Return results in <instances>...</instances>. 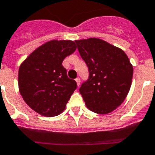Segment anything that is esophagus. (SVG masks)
I'll list each match as a JSON object with an SVG mask.
<instances>
[{"instance_id":"1","label":"esophagus","mask_w":155,"mask_h":155,"mask_svg":"<svg viewBox=\"0 0 155 155\" xmlns=\"http://www.w3.org/2000/svg\"><path fill=\"white\" fill-rule=\"evenodd\" d=\"M76 83H77L78 86H79V85H80V79H79V77L76 78Z\"/></svg>"}]
</instances>
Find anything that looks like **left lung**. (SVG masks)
Listing matches in <instances>:
<instances>
[{"label": "left lung", "mask_w": 155, "mask_h": 155, "mask_svg": "<svg viewBox=\"0 0 155 155\" xmlns=\"http://www.w3.org/2000/svg\"><path fill=\"white\" fill-rule=\"evenodd\" d=\"M75 42L89 70V79L79 88L86 107L99 114L112 112L124 101L131 86L133 66L127 55L99 38Z\"/></svg>", "instance_id": "8db88e82"}]
</instances>
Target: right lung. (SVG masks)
<instances>
[{"instance_id":"1","label":"right lung","mask_w":155,"mask_h":155,"mask_svg":"<svg viewBox=\"0 0 155 155\" xmlns=\"http://www.w3.org/2000/svg\"><path fill=\"white\" fill-rule=\"evenodd\" d=\"M76 49L74 41L51 40L36 48L20 65L19 91L38 114L51 117L65 109L77 84L68 77L62 64Z\"/></svg>"}]
</instances>
